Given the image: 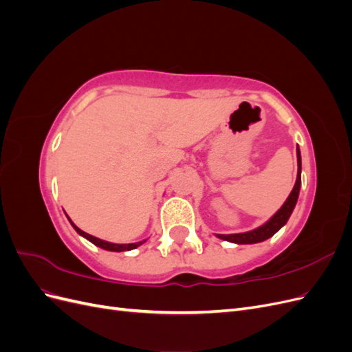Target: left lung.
I'll list each match as a JSON object with an SVG mask.
<instances>
[{
  "label": "left lung",
  "mask_w": 352,
  "mask_h": 352,
  "mask_svg": "<svg viewBox=\"0 0 352 352\" xmlns=\"http://www.w3.org/2000/svg\"><path fill=\"white\" fill-rule=\"evenodd\" d=\"M296 162H298V173H296L294 189L291 190L289 197H287L286 201L283 202V206L276 211L274 214L264 223V225L258 226L257 229H252L250 232L230 233V235H221V233H219L216 236L232 243H257L272 238L276 232L280 230L286 225V221L289 220L292 211L296 206L298 195H300V189H301V151L298 146H296Z\"/></svg>",
  "instance_id": "obj_1"
}]
</instances>
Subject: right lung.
<instances>
[{"label": "right lung", "instance_id": "1", "mask_svg": "<svg viewBox=\"0 0 352 352\" xmlns=\"http://www.w3.org/2000/svg\"><path fill=\"white\" fill-rule=\"evenodd\" d=\"M67 219H69V216H67ZM69 221H70V225L73 226V229L76 230L80 236L87 238V239H88L89 242H92L94 245H97V247H100V248H102V250H107V251H114V252L131 251V250H135V248H138V247H141V245H142L144 242H146V239H142V241H140V242H133V243H113V242H107V241H102V239H100V238H95V236L89 235V233L80 230L76 225H74V223H73L70 219H69Z\"/></svg>", "mask_w": 352, "mask_h": 352}]
</instances>
